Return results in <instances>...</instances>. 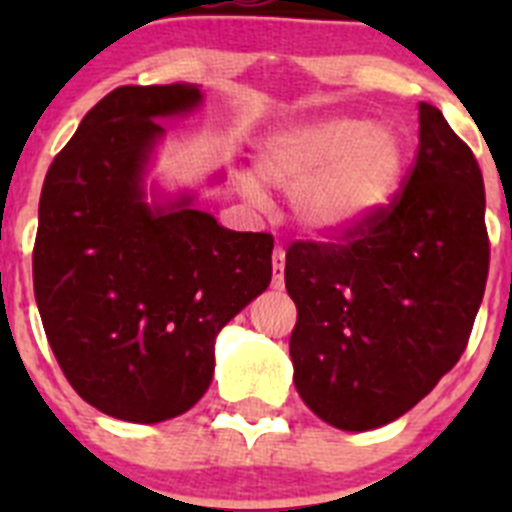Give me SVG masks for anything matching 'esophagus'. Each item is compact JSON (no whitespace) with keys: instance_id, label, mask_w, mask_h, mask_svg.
<instances>
[{"instance_id":"esophagus-1","label":"esophagus","mask_w":512,"mask_h":512,"mask_svg":"<svg viewBox=\"0 0 512 512\" xmlns=\"http://www.w3.org/2000/svg\"><path fill=\"white\" fill-rule=\"evenodd\" d=\"M274 279H271V287L274 289H284V248L277 246L274 248Z\"/></svg>"}]
</instances>
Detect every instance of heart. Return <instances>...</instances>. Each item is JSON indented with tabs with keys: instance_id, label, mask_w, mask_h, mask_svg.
<instances>
[{
	"instance_id": "b5f03b06",
	"label": "heart",
	"mask_w": 512,
	"mask_h": 512,
	"mask_svg": "<svg viewBox=\"0 0 512 512\" xmlns=\"http://www.w3.org/2000/svg\"><path fill=\"white\" fill-rule=\"evenodd\" d=\"M402 140L359 117H318L289 125L261 148V174L292 189V210L315 235H343L390 205L402 179ZM248 197H261L253 179Z\"/></svg>"
}]
</instances>
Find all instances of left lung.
I'll use <instances>...</instances> for the list:
<instances>
[{
  "label": "left lung",
  "instance_id": "1",
  "mask_svg": "<svg viewBox=\"0 0 512 512\" xmlns=\"http://www.w3.org/2000/svg\"><path fill=\"white\" fill-rule=\"evenodd\" d=\"M418 112V153L390 205L348 233L287 248L295 387L341 431L415 408L461 359L485 295L482 171L438 107Z\"/></svg>",
  "mask_w": 512,
  "mask_h": 512
}]
</instances>
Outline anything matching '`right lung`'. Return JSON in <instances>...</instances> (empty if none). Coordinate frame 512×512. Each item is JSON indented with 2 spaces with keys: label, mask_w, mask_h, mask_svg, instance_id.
<instances>
[{
  "label": "right lung",
  "mask_w": 512,
  "mask_h": 512,
  "mask_svg": "<svg viewBox=\"0 0 512 512\" xmlns=\"http://www.w3.org/2000/svg\"><path fill=\"white\" fill-rule=\"evenodd\" d=\"M202 102L197 87H117L84 115L45 174L33 287L61 372L92 408L161 423L205 395L215 336L271 282V233H235L143 202L153 117Z\"/></svg>",
  "instance_id": "obj_1"
}]
</instances>
